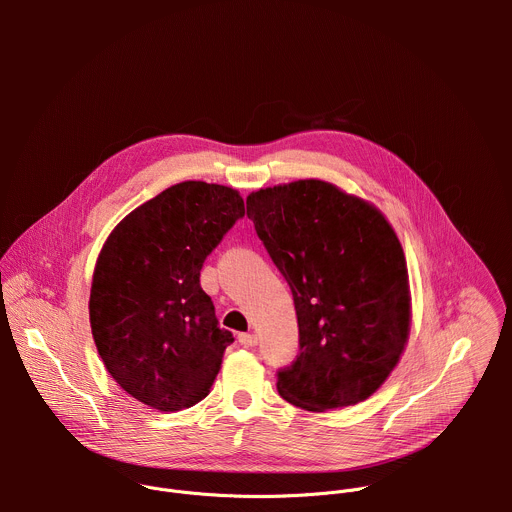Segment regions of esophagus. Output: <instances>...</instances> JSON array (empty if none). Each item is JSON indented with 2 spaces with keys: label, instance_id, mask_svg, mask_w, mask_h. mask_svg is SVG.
<instances>
[{
  "label": "esophagus",
  "instance_id": "esophagus-1",
  "mask_svg": "<svg viewBox=\"0 0 512 512\" xmlns=\"http://www.w3.org/2000/svg\"><path fill=\"white\" fill-rule=\"evenodd\" d=\"M239 342H241V346H245V348H253V346H257L259 338H257L255 334L247 332V334H239Z\"/></svg>",
  "mask_w": 512,
  "mask_h": 512
}]
</instances>
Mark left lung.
I'll return each instance as SVG.
<instances>
[{
	"label": "left lung",
	"mask_w": 512,
	"mask_h": 512,
	"mask_svg": "<svg viewBox=\"0 0 512 512\" xmlns=\"http://www.w3.org/2000/svg\"><path fill=\"white\" fill-rule=\"evenodd\" d=\"M247 216L294 296L300 354L279 395L306 411L354 405L391 375L409 336L401 243L369 202L322 180L257 190Z\"/></svg>",
	"instance_id": "8db88e82"
}]
</instances>
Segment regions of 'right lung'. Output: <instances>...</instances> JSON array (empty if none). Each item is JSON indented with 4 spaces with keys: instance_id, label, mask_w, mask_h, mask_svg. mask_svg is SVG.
<instances>
[{
    "instance_id": "add662e5",
    "label": "right lung",
    "mask_w": 512,
    "mask_h": 512,
    "mask_svg": "<svg viewBox=\"0 0 512 512\" xmlns=\"http://www.w3.org/2000/svg\"><path fill=\"white\" fill-rule=\"evenodd\" d=\"M245 202L237 190L182 182L129 212L105 241L91 287V330L115 383L160 411L202 401L235 340L200 287L204 259Z\"/></svg>"
}]
</instances>
